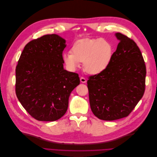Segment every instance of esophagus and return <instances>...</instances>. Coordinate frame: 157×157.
Masks as SVG:
<instances>
[{
  "label": "esophagus",
  "instance_id": "obj_1",
  "mask_svg": "<svg viewBox=\"0 0 157 157\" xmlns=\"http://www.w3.org/2000/svg\"><path fill=\"white\" fill-rule=\"evenodd\" d=\"M80 82H81L82 83H86V82H87L86 78H84V77H81L80 78Z\"/></svg>",
  "mask_w": 157,
  "mask_h": 157
}]
</instances>
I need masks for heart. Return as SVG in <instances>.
I'll return each instance as SVG.
<instances>
[{
  "label": "heart",
  "instance_id": "heart-1",
  "mask_svg": "<svg viewBox=\"0 0 157 157\" xmlns=\"http://www.w3.org/2000/svg\"><path fill=\"white\" fill-rule=\"evenodd\" d=\"M72 51L66 52L63 56L67 67L75 70L80 62H83L85 71L94 75L101 72L108 66L113 55L114 48L106 40L84 38L73 44Z\"/></svg>",
  "mask_w": 157,
  "mask_h": 157
}]
</instances>
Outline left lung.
I'll use <instances>...</instances> for the list:
<instances>
[{"mask_svg": "<svg viewBox=\"0 0 157 157\" xmlns=\"http://www.w3.org/2000/svg\"><path fill=\"white\" fill-rule=\"evenodd\" d=\"M116 36L119 43L109 64L87 80L91 110L105 121L127 117L145 91L146 68L139 48L121 33Z\"/></svg>", "mask_w": 157, "mask_h": 157, "instance_id": "left-lung-1", "label": "left lung"}]
</instances>
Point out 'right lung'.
I'll list each match as a JSON object with an SVG mask.
<instances>
[{"instance_id": "add662e5", "label": "right lung", "mask_w": 157, "mask_h": 157, "mask_svg": "<svg viewBox=\"0 0 157 157\" xmlns=\"http://www.w3.org/2000/svg\"><path fill=\"white\" fill-rule=\"evenodd\" d=\"M65 40L44 35L29 42L16 67L15 91L21 105L36 120L54 121L66 113L78 75L64 70Z\"/></svg>"}]
</instances>
